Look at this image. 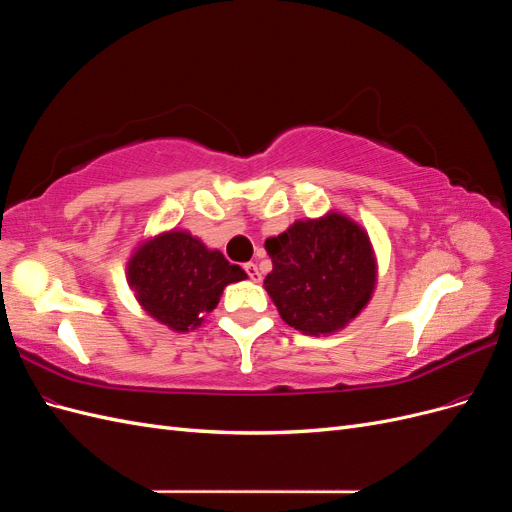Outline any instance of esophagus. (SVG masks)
Segmentation results:
<instances>
[{"mask_svg":"<svg viewBox=\"0 0 512 512\" xmlns=\"http://www.w3.org/2000/svg\"><path fill=\"white\" fill-rule=\"evenodd\" d=\"M243 269H245L247 277H250L252 282H260V280H262V275H260V271H258V267L254 265V262H247V265H245Z\"/></svg>","mask_w":512,"mask_h":512,"instance_id":"1","label":"esophagus"}]
</instances>
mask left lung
I'll return each instance as SVG.
<instances>
[{
  "instance_id": "8db88e82",
  "label": "left lung",
  "mask_w": 512,
  "mask_h": 512,
  "mask_svg": "<svg viewBox=\"0 0 512 512\" xmlns=\"http://www.w3.org/2000/svg\"><path fill=\"white\" fill-rule=\"evenodd\" d=\"M273 271L265 288L282 320L303 335H333L359 316L376 290L378 262L369 235L329 211L297 220L265 241Z\"/></svg>"
}]
</instances>
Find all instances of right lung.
Returning <instances> with one entry per match:
<instances>
[{
    "instance_id": "obj_1",
    "label": "right lung",
    "mask_w": 512,
    "mask_h": 512,
    "mask_svg": "<svg viewBox=\"0 0 512 512\" xmlns=\"http://www.w3.org/2000/svg\"><path fill=\"white\" fill-rule=\"evenodd\" d=\"M126 275L138 305L175 333L198 329L218 307L224 288L247 277L220 250H209L188 230L177 228L138 245Z\"/></svg>"
}]
</instances>
